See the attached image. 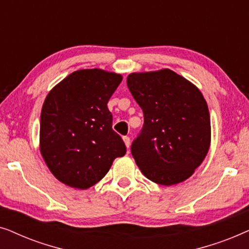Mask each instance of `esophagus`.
Wrapping results in <instances>:
<instances>
[{
	"label": "esophagus",
	"mask_w": 249,
	"mask_h": 249,
	"mask_svg": "<svg viewBox=\"0 0 249 249\" xmlns=\"http://www.w3.org/2000/svg\"><path fill=\"white\" fill-rule=\"evenodd\" d=\"M122 139H124V142L125 146H127V148L130 147V138H129L128 136H124V137L122 138Z\"/></svg>",
	"instance_id": "esophagus-1"
}]
</instances>
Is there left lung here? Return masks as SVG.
<instances>
[{
	"label": "left lung",
	"instance_id": "left-lung-1",
	"mask_svg": "<svg viewBox=\"0 0 249 249\" xmlns=\"http://www.w3.org/2000/svg\"><path fill=\"white\" fill-rule=\"evenodd\" d=\"M127 85L144 113L130 148L139 169L159 185L185 181L210 147V112L202 93L169 69L131 73Z\"/></svg>",
	"mask_w": 249,
	"mask_h": 249
}]
</instances>
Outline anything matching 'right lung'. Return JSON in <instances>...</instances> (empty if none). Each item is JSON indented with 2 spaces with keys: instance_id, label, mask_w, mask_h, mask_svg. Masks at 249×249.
<instances>
[{
  "instance_id": "1",
  "label": "right lung",
  "mask_w": 249,
  "mask_h": 249,
  "mask_svg": "<svg viewBox=\"0 0 249 249\" xmlns=\"http://www.w3.org/2000/svg\"><path fill=\"white\" fill-rule=\"evenodd\" d=\"M121 80V74L101 69L78 70L46 96L40 113V153L61 182L89 188L107 175L115 158L125 154L107 108Z\"/></svg>"
}]
</instances>
